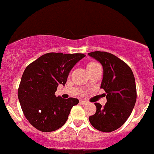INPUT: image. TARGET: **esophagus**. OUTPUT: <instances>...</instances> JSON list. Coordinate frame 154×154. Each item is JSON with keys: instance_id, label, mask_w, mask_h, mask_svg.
<instances>
[{"instance_id": "obj_1", "label": "esophagus", "mask_w": 154, "mask_h": 154, "mask_svg": "<svg viewBox=\"0 0 154 154\" xmlns=\"http://www.w3.org/2000/svg\"><path fill=\"white\" fill-rule=\"evenodd\" d=\"M79 102H80V103L82 104V105H85V104H87V103H88V102L85 100H80V101Z\"/></svg>"}]
</instances>
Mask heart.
<instances>
[{"instance_id":"b5f03b06","label":"heart","mask_w":154,"mask_h":154,"mask_svg":"<svg viewBox=\"0 0 154 154\" xmlns=\"http://www.w3.org/2000/svg\"><path fill=\"white\" fill-rule=\"evenodd\" d=\"M97 64H98L96 62H90L88 64H87V68H90V67H94V66L97 65Z\"/></svg>"}]
</instances>
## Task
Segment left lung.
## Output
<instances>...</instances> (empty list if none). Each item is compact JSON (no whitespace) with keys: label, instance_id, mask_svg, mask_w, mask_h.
Instances as JSON below:
<instances>
[{"label":"left lung","instance_id":"1","mask_svg":"<svg viewBox=\"0 0 154 154\" xmlns=\"http://www.w3.org/2000/svg\"><path fill=\"white\" fill-rule=\"evenodd\" d=\"M89 56L98 61L103 68L100 88L106 92L104 106L95 103L96 112L89 117L97 130L111 132L125 123L131 114L137 100V88L129 66L116 56L105 51H94Z\"/></svg>","mask_w":154,"mask_h":154}]
</instances>
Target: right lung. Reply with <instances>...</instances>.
Segmentation results:
<instances>
[{"mask_svg":"<svg viewBox=\"0 0 154 154\" xmlns=\"http://www.w3.org/2000/svg\"><path fill=\"white\" fill-rule=\"evenodd\" d=\"M85 57L83 54L48 53L24 70L18 88V99L25 117L42 132L59 129L67 121L77 98L57 97L59 84L67 82L71 69Z\"/></svg>","mask_w":154,"mask_h":154,"instance_id":"add662e5","label":"right lung"}]
</instances>
